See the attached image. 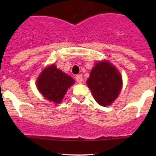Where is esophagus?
I'll list each match as a JSON object with an SVG mask.
<instances>
[{
	"label": "esophagus",
	"instance_id": "esophagus-1",
	"mask_svg": "<svg viewBox=\"0 0 156 156\" xmlns=\"http://www.w3.org/2000/svg\"><path fill=\"white\" fill-rule=\"evenodd\" d=\"M75 79H76L77 82L81 83V82H82V81H83L82 75H77L76 77H75Z\"/></svg>",
	"mask_w": 156,
	"mask_h": 156
}]
</instances>
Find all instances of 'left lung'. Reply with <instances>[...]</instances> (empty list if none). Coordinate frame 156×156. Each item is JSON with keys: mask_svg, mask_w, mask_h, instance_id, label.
<instances>
[{"mask_svg": "<svg viewBox=\"0 0 156 156\" xmlns=\"http://www.w3.org/2000/svg\"><path fill=\"white\" fill-rule=\"evenodd\" d=\"M94 100L103 106L111 105L119 95L122 87L121 74L107 61L95 64L87 80Z\"/></svg>", "mask_w": 156, "mask_h": 156, "instance_id": "8db88e82", "label": "left lung"}]
</instances>
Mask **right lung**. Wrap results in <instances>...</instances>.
I'll return each instance as SVG.
<instances>
[{
	"instance_id": "obj_1",
	"label": "right lung",
	"mask_w": 156,
	"mask_h": 156,
	"mask_svg": "<svg viewBox=\"0 0 156 156\" xmlns=\"http://www.w3.org/2000/svg\"><path fill=\"white\" fill-rule=\"evenodd\" d=\"M75 83L73 78L56 68L54 64L42 71L36 84L41 94L54 103H60L68 88Z\"/></svg>"
}]
</instances>
